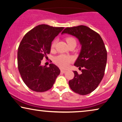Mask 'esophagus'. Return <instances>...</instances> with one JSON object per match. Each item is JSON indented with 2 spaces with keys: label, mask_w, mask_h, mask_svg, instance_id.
Wrapping results in <instances>:
<instances>
[{
  "label": "esophagus",
  "mask_w": 122,
  "mask_h": 122,
  "mask_svg": "<svg viewBox=\"0 0 122 122\" xmlns=\"http://www.w3.org/2000/svg\"><path fill=\"white\" fill-rule=\"evenodd\" d=\"M61 72L62 73H65L66 72V70H63V69H61Z\"/></svg>",
  "instance_id": "34e87169"
}]
</instances>
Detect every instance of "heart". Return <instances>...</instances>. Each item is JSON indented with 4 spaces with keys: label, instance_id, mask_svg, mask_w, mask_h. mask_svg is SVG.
Returning a JSON list of instances; mask_svg holds the SVG:
<instances>
[{
    "label": "heart",
    "instance_id": "1",
    "mask_svg": "<svg viewBox=\"0 0 122 122\" xmlns=\"http://www.w3.org/2000/svg\"><path fill=\"white\" fill-rule=\"evenodd\" d=\"M66 42H67L68 44H69L72 43V42H76V41H75L74 38L72 37H67L66 38ZM55 44L56 41H54L51 44V49H54L55 46ZM71 61H72V59H71V56L65 55H60L56 57L55 59H54V61H55L56 64L63 68H67Z\"/></svg>",
    "mask_w": 122,
    "mask_h": 122
}]
</instances>
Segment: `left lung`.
Returning <instances> with one entry per match:
<instances>
[{
  "label": "left lung",
  "instance_id": "obj_1",
  "mask_svg": "<svg viewBox=\"0 0 122 122\" xmlns=\"http://www.w3.org/2000/svg\"><path fill=\"white\" fill-rule=\"evenodd\" d=\"M75 37L81 46L74 66L83 68L82 73L74 71V77L69 81L70 88L81 95L96 90L104 76L107 62V51L104 42L97 32L85 25L66 28L61 34Z\"/></svg>",
  "mask_w": 122,
  "mask_h": 122
}]
</instances>
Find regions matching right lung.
I'll return each mask as SVG.
<instances>
[{"label": "right lung", "instance_id": "1", "mask_svg": "<svg viewBox=\"0 0 122 122\" xmlns=\"http://www.w3.org/2000/svg\"><path fill=\"white\" fill-rule=\"evenodd\" d=\"M63 29L39 25L25 35L19 44L17 53L18 70L23 81L34 91L49 90L60 73L55 65L51 63L47 67L41 63L51 52L52 41Z\"/></svg>", "mask_w": 122, "mask_h": 122}]
</instances>
